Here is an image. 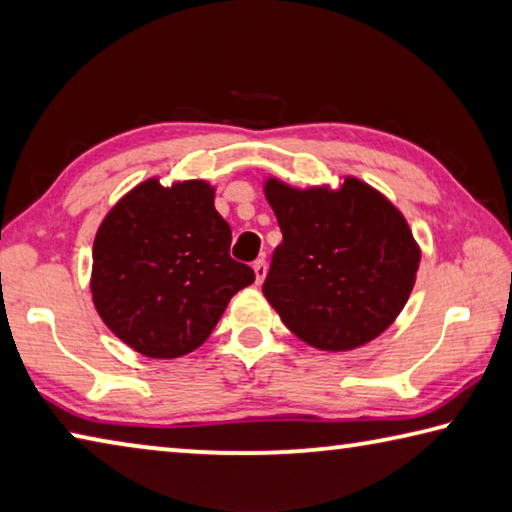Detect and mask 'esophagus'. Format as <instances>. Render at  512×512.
I'll return each mask as SVG.
<instances>
[{"mask_svg":"<svg viewBox=\"0 0 512 512\" xmlns=\"http://www.w3.org/2000/svg\"><path fill=\"white\" fill-rule=\"evenodd\" d=\"M253 271H255V282L262 284L266 277V259H257V262H253Z\"/></svg>","mask_w":512,"mask_h":512,"instance_id":"1","label":"esophagus"}]
</instances>
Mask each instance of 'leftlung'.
I'll return each mask as SVG.
<instances>
[{
  "label": "left lung",
  "mask_w": 512,
  "mask_h": 512,
  "mask_svg": "<svg viewBox=\"0 0 512 512\" xmlns=\"http://www.w3.org/2000/svg\"><path fill=\"white\" fill-rule=\"evenodd\" d=\"M282 230L264 296L311 348L343 352L379 336L411 296L420 250L409 223L375 189L348 178L339 192L268 180Z\"/></svg>",
  "instance_id": "8db88e82"
}]
</instances>
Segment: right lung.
Instances as JSON below:
<instances>
[{"instance_id":"1","label":"right lung","mask_w":512,"mask_h":512,"mask_svg":"<svg viewBox=\"0 0 512 512\" xmlns=\"http://www.w3.org/2000/svg\"><path fill=\"white\" fill-rule=\"evenodd\" d=\"M232 230L203 180H146L103 219L92 250V298L121 341L144 357L196 350L255 271L230 257Z\"/></svg>"}]
</instances>
